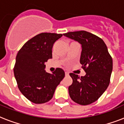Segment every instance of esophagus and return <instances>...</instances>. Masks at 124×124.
Instances as JSON below:
<instances>
[{"label":"esophagus","instance_id":"1","mask_svg":"<svg viewBox=\"0 0 124 124\" xmlns=\"http://www.w3.org/2000/svg\"><path fill=\"white\" fill-rule=\"evenodd\" d=\"M69 73H68V71H66L65 72V75H66V76H68V75H69Z\"/></svg>","mask_w":124,"mask_h":124}]
</instances>
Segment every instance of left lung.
<instances>
[{
    "mask_svg": "<svg viewBox=\"0 0 124 124\" xmlns=\"http://www.w3.org/2000/svg\"><path fill=\"white\" fill-rule=\"evenodd\" d=\"M64 36L82 44L80 62L86 73L80 77L70 75L73 83L69 86V94L74 102L86 106L98 100L108 88L113 70V59L107 46L101 38L85 31L68 32Z\"/></svg>",
    "mask_w": 124,
    "mask_h": 124,
    "instance_id": "1",
    "label": "left lung"
}]
</instances>
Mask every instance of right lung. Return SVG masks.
I'll return each mask as SVG.
<instances>
[{"instance_id":"add662e5","label":"right lung","mask_w":124,"mask_h":124,"mask_svg":"<svg viewBox=\"0 0 124 124\" xmlns=\"http://www.w3.org/2000/svg\"><path fill=\"white\" fill-rule=\"evenodd\" d=\"M62 34L41 33L26 42L18 51L13 71L20 91L35 104H44L53 98L65 73L56 68L53 74L44 70V62L52 58V47Z\"/></svg>"}]
</instances>
